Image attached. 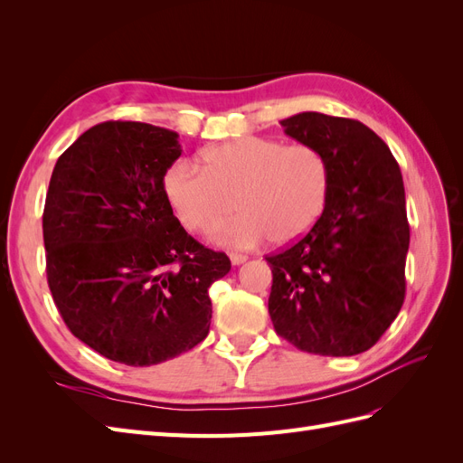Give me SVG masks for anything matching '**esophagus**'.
I'll return each mask as SVG.
<instances>
[{
    "label": "esophagus",
    "instance_id": "obj_1",
    "mask_svg": "<svg viewBox=\"0 0 463 463\" xmlns=\"http://www.w3.org/2000/svg\"><path fill=\"white\" fill-rule=\"evenodd\" d=\"M230 259H232V264H243L247 260V255H243V253H230Z\"/></svg>",
    "mask_w": 463,
    "mask_h": 463
}]
</instances>
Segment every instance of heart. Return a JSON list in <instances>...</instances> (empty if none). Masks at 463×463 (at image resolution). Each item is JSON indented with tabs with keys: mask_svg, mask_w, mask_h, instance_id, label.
<instances>
[{
	"mask_svg": "<svg viewBox=\"0 0 463 463\" xmlns=\"http://www.w3.org/2000/svg\"><path fill=\"white\" fill-rule=\"evenodd\" d=\"M164 187L175 216L189 232L216 226L213 240L255 247L270 237L289 245L309 233L328 204L332 167L315 145H286L276 138L241 137L203 154V167L177 160ZM236 203H233L232 201Z\"/></svg>",
	"mask_w": 463,
	"mask_h": 463,
	"instance_id": "1",
	"label": "heart"
}]
</instances>
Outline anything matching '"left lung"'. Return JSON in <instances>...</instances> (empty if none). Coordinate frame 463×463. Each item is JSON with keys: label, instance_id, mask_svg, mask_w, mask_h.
<instances>
[{"label": "left lung", "instance_id": "left-lung-1", "mask_svg": "<svg viewBox=\"0 0 463 463\" xmlns=\"http://www.w3.org/2000/svg\"><path fill=\"white\" fill-rule=\"evenodd\" d=\"M286 135L328 156L332 187L315 228L266 255L274 330L301 352L347 357L371 349L405 298L410 223L400 165L357 119L303 111Z\"/></svg>", "mask_w": 463, "mask_h": 463}]
</instances>
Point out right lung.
<instances>
[{
  "instance_id": "add662e5",
  "label": "right lung",
  "mask_w": 463,
  "mask_h": 463,
  "mask_svg": "<svg viewBox=\"0 0 463 463\" xmlns=\"http://www.w3.org/2000/svg\"><path fill=\"white\" fill-rule=\"evenodd\" d=\"M177 137L141 121L94 125L55 162L42 216L48 286L67 328L129 367L201 344L213 318L208 288L232 269L167 201Z\"/></svg>"
}]
</instances>
